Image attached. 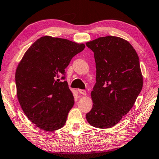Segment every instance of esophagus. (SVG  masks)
<instances>
[{
	"instance_id": "obj_1",
	"label": "esophagus",
	"mask_w": 159,
	"mask_h": 159,
	"mask_svg": "<svg viewBox=\"0 0 159 159\" xmlns=\"http://www.w3.org/2000/svg\"><path fill=\"white\" fill-rule=\"evenodd\" d=\"M78 91H79V93L80 94H81V95H85L86 94H87V93H86V91L84 90L79 89V90H78Z\"/></svg>"
}]
</instances>
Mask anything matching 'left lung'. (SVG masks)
Wrapping results in <instances>:
<instances>
[{"mask_svg": "<svg viewBox=\"0 0 159 159\" xmlns=\"http://www.w3.org/2000/svg\"><path fill=\"white\" fill-rule=\"evenodd\" d=\"M85 44L94 52L96 64L93 108L86 119L93 127L111 128L132 109L142 90L138 55L130 43L117 36L99 37Z\"/></svg>", "mask_w": 159, "mask_h": 159, "instance_id": "8db88e82", "label": "left lung"}]
</instances>
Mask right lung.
<instances>
[{
	"instance_id": "obj_1",
	"label": "right lung",
	"mask_w": 159,
	"mask_h": 159,
	"mask_svg": "<svg viewBox=\"0 0 159 159\" xmlns=\"http://www.w3.org/2000/svg\"><path fill=\"white\" fill-rule=\"evenodd\" d=\"M85 44L50 36L36 40L15 72L17 96L24 113L36 126L52 132L65 125L74 98L64 79L65 69Z\"/></svg>"
}]
</instances>
